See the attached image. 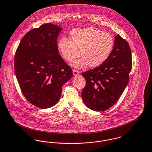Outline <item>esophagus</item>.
<instances>
[{
  "label": "esophagus",
  "mask_w": 152,
  "mask_h": 152,
  "mask_svg": "<svg viewBox=\"0 0 152 152\" xmlns=\"http://www.w3.org/2000/svg\"><path fill=\"white\" fill-rule=\"evenodd\" d=\"M79 72L78 71H76V70H75V69H73V76H77L78 75H79Z\"/></svg>",
  "instance_id": "34e87169"
}]
</instances>
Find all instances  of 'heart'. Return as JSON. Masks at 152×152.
Listing matches in <instances>:
<instances>
[{
    "label": "heart",
    "mask_w": 152,
    "mask_h": 152,
    "mask_svg": "<svg viewBox=\"0 0 152 152\" xmlns=\"http://www.w3.org/2000/svg\"><path fill=\"white\" fill-rule=\"evenodd\" d=\"M70 39L60 38L57 49L61 57L68 62L79 57L80 50L81 58L71 64L76 68L88 65L92 68L100 66L107 60L114 45L113 38L109 33L94 27L74 29L70 33Z\"/></svg>",
    "instance_id": "heart-1"
}]
</instances>
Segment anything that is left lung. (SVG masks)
Here are the masks:
<instances>
[{
    "mask_svg": "<svg viewBox=\"0 0 152 152\" xmlns=\"http://www.w3.org/2000/svg\"><path fill=\"white\" fill-rule=\"evenodd\" d=\"M132 67L129 45L118 34L107 60L97 68L82 73L86 81L81 93L86 106L94 111H102L114 105L129 83Z\"/></svg>",
    "mask_w": 152,
    "mask_h": 152,
    "instance_id": "left-lung-1",
    "label": "left lung"
}]
</instances>
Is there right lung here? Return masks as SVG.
I'll return each instance as SVG.
<instances>
[{
	"mask_svg": "<svg viewBox=\"0 0 152 152\" xmlns=\"http://www.w3.org/2000/svg\"><path fill=\"white\" fill-rule=\"evenodd\" d=\"M62 29L46 23L30 30L15 53L14 69L21 91L31 104L40 108L56 104L63 84L73 76L57 49V39Z\"/></svg>",
	"mask_w": 152,
	"mask_h": 152,
	"instance_id": "obj_1",
	"label": "right lung"
}]
</instances>
